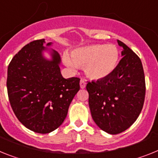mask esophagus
Instances as JSON below:
<instances>
[{"instance_id":"1","label":"esophagus","mask_w":158,"mask_h":158,"mask_svg":"<svg viewBox=\"0 0 158 158\" xmlns=\"http://www.w3.org/2000/svg\"><path fill=\"white\" fill-rule=\"evenodd\" d=\"M80 86H81V89L85 88V86H86L85 81L83 80V79H81V81H80Z\"/></svg>"}]
</instances>
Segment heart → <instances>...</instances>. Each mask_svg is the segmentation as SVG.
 <instances>
[{
  "label": "heart",
  "mask_w": 158,
  "mask_h": 158,
  "mask_svg": "<svg viewBox=\"0 0 158 158\" xmlns=\"http://www.w3.org/2000/svg\"><path fill=\"white\" fill-rule=\"evenodd\" d=\"M119 59V52L114 44H92L81 47L72 52L63 54L66 66L77 69L84 67L85 74L93 80L107 77L116 68Z\"/></svg>",
  "instance_id": "heart-1"
}]
</instances>
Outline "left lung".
Masks as SVG:
<instances>
[{
	"mask_svg": "<svg viewBox=\"0 0 158 158\" xmlns=\"http://www.w3.org/2000/svg\"><path fill=\"white\" fill-rule=\"evenodd\" d=\"M120 62L110 76L88 82L89 106L94 122L103 131L118 134L134 123L143 108L145 81L141 59L121 40Z\"/></svg>",
	"mask_w": 158,
	"mask_h": 158,
	"instance_id": "left-lung-1",
	"label": "left lung"
}]
</instances>
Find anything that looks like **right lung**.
<instances>
[{
  "mask_svg": "<svg viewBox=\"0 0 158 158\" xmlns=\"http://www.w3.org/2000/svg\"><path fill=\"white\" fill-rule=\"evenodd\" d=\"M44 39H40L27 44L8 67L7 89L12 109L22 125L38 133H50L63 123L80 89V78L63 77L60 55L44 47ZM44 51L50 52V60L44 56Z\"/></svg>",
  "mask_w": 158,
  "mask_h": 158,
  "instance_id": "add662e5",
  "label": "right lung"
}]
</instances>
